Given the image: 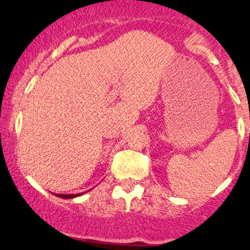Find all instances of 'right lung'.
<instances>
[{
    "label": "right lung",
    "instance_id": "1",
    "mask_svg": "<svg viewBox=\"0 0 250 250\" xmlns=\"http://www.w3.org/2000/svg\"><path fill=\"white\" fill-rule=\"evenodd\" d=\"M80 195H81V194H68V195H64V194H57L56 196L62 197V199H74V197L80 196Z\"/></svg>",
    "mask_w": 250,
    "mask_h": 250
}]
</instances>
